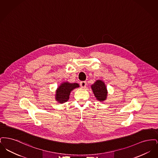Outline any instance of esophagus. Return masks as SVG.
<instances>
[{
	"instance_id": "1",
	"label": "esophagus",
	"mask_w": 158,
	"mask_h": 158,
	"mask_svg": "<svg viewBox=\"0 0 158 158\" xmlns=\"http://www.w3.org/2000/svg\"><path fill=\"white\" fill-rule=\"evenodd\" d=\"M80 85H81V88H85L86 87V82L85 81H82V82H80Z\"/></svg>"
}]
</instances>
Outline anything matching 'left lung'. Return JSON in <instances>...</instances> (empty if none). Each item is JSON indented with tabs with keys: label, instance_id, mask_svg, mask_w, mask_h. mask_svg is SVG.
Here are the masks:
<instances>
[{
	"label": "left lung",
	"instance_id": "obj_1",
	"mask_svg": "<svg viewBox=\"0 0 158 158\" xmlns=\"http://www.w3.org/2000/svg\"><path fill=\"white\" fill-rule=\"evenodd\" d=\"M91 88L98 101L102 102L106 99L108 92L105 83L102 81L97 80L93 85H92Z\"/></svg>",
	"mask_w": 158,
	"mask_h": 158
}]
</instances>
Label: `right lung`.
<instances>
[{
  "label": "right lung",
  "mask_w": 158,
  "mask_h": 158,
  "mask_svg": "<svg viewBox=\"0 0 158 158\" xmlns=\"http://www.w3.org/2000/svg\"><path fill=\"white\" fill-rule=\"evenodd\" d=\"M79 87V85L76 83H70L68 82L62 83L57 88L56 92V100L60 104L67 102L69 99L71 91Z\"/></svg>",
  "instance_id": "obj_1"
}]
</instances>
